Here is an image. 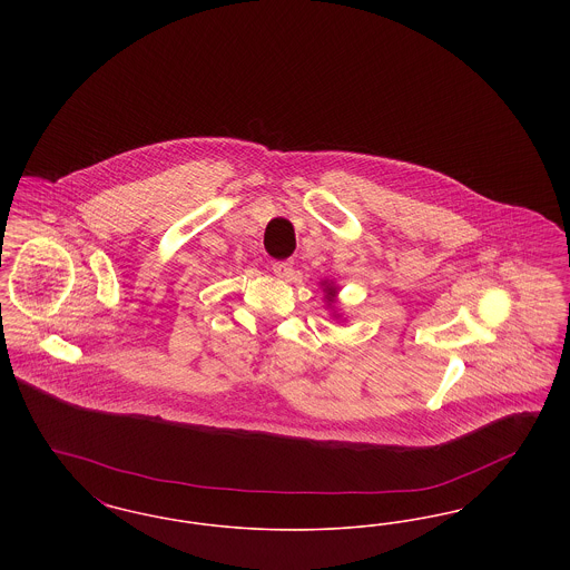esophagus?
<instances>
[{"label": "esophagus", "instance_id": "esophagus-1", "mask_svg": "<svg viewBox=\"0 0 570 570\" xmlns=\"http://www.w3.org/2000/svg\"><path fill=\"white\" fill-rule=\"evenodd\" d=\"M273 273L279 277V279H286L291 282L295 277V267L291 261H275L272 265Z\"/></svg>", "mask_w": 570, "mask_h": 570}]
</instances>
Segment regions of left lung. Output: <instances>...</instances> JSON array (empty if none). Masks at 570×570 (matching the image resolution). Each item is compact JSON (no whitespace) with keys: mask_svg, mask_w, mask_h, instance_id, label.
Wrapping results in <instances>:
<instances>
[{"mask_svg":"<svg viewBox=\"0 0 570 570\" xmlns=\"http://www.w3.org/2000/svg\"><path fill=\"white\" fill-rule=\"evenodd\" d=\"M335 295V288H328V301H331V297Z\"/></svg>","mask_w":570,"mask_h":570,"instance_id":"8db88e82","label":"left lung"}]
</instances>
